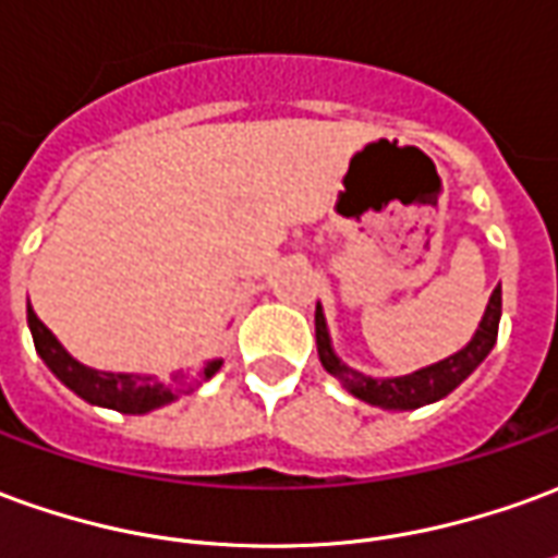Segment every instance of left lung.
<instances>
[{
	"instance_id": "left-lung-1",
	"label": "left lung",
	"mask_w": 558,
	"mask_h": 558,
	"mask_svg": "<svg viewBox=\"0 0 558 558\" xmlns=\"http://www.w3.org/2000/svg\"><path fill=\"white\" fill-rule=\"evenodd\" d=\"M498 319H501V287H496L493 295H489L481 329L471 338V344L465 350H459V353L447 356L444 362H435L428 368L404 374V377H387V380H374V377L353 372L335 356L332 344H329V332H326V317H323L319 305L317 314H314V326H317V353L323 368L332 377H338L356 399L377 404V408H387V411H414V408H423V404H432V401L450 396L489 356V350L496 347L498 338Z\"/></svg>"
}]
</instances>
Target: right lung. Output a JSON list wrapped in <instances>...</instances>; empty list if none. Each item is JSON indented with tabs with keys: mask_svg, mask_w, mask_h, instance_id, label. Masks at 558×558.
<instances>
[{
	"mask_svg": "<svg viewBox=\"0 0 558 558\" xmlns=\"http://www.w3.org/2000/svg\"><path fill=\"white\" fill-rule=\"evenodd\" d=\"M29 319V332H33L35 350L45 360L50 372L60 377L65 387L77 392L81 399L99 408H111L120 414H147L154 408L169 404L178 396H184L190 389H196L202 380H208L217 368L223 365L220 360L208 362L205 368L193 374H171L169 380H157V377H138V374H111V372H93L87 365L75 362L62 344L53 338L48 326L35 317V311H26Z\"/></svg>",
	"mask_w": 558,
	"mask_h": 558,
	"instance_id": "obj_1",
	"label": "right lung"
}]
</instances>
